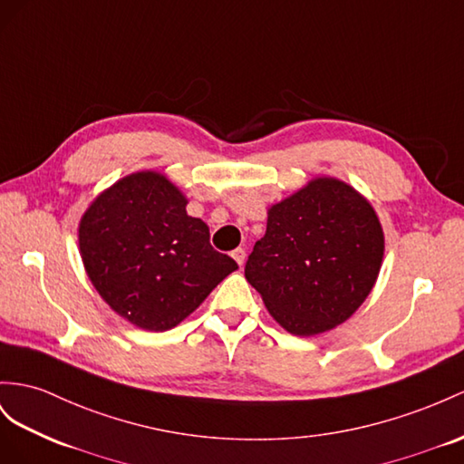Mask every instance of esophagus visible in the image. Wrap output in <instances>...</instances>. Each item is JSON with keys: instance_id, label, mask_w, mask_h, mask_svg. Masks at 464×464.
<instances>
[{"instance_id": "1", "label": "esophagus", "mask_w": 464, "mask_h": 464, "mask_svg": "<svg viewBox=\"0 0 464 464\" xmlns=\"http://www.w3.org/2000/svg\"><path fill=\"white\" fill-rule=\"evenodd\" d=\"M231 256L237 260V265H239V266H243L245 265V256H246V253H245V248H235V251L231 253Z\"/></svg>"}]
</instances>
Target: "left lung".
Masks as SVG:
<instances>
[{"label": "left lung", "instance_id": "obj_1", "mask_svg": "<svg viewBox=\"0 0 464 464\" xmlns=\"http://www.w3.org/2000/svg\"><path fill=\"white\" fill-rule=\"evenodd\" d=\"M382 258L384 231L371 201L339 178L317 176L268 208L245 278L288 334L312 337L359 310Z\"/></svg>", "mask_w": 464, "mask_h": 464}]
</instances>
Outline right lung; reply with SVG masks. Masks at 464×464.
Listing matches in <instances>:
<instances>
[{
  "instance_id": "add662e5",
  "label": "right lung",
  "mask_w": 464,
  "mask_h": 464,
  "mask_svg": "<svg viewBox=\"0 0 464 464\" xmlns=\"http://www.w3.org/2000/svg\"><path fill=\"white\" fill-rule=\"evenodd\" d=\"M157 170L123 176L92 201L78 225L80 256L93 288L125 322L169 331L237 270L213 251L208 225Z\"/></svg>"
}]
</instances>
